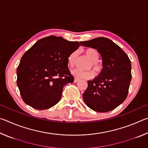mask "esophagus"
I'll return each instance as SVG.
<instances>
[{"mask_svg":"<svg viewBox=\"0 0 148 148\" xmlns=\"http://www.w3.org/2000/svg\"><path fill=\"white\" fill-rule=\"evenodd\" d=\"M79 80V78H77V77H74V82H75V83H76V82H77Z\"/></svg>","mask_w":148,"mask_h":148,"instance_id":"esophagus-1","label":"esophagus"}]
</instances>
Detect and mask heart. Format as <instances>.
I'll list each match as a JSON object with an SVG mask.
<instances>
[{
  "label": "heart",
  "instance_id": "obj_1",
  "mask_svg": "<svg viewBox=\"0 0 148 148\" xmlns=\"http://www.w3.org/2000/svg\"><path fill=\"white\" fill-rule=\"evenodd\" d=\"M86 56L92 61V66L95 71L97 73H100L102 70V65L97 61L99 58V51L96 49L94 48H87L84 51ZM77 53V51H74L70 54L68 57V65L72 68L74 66L76 63V59ZM72 74L77 77H82V78H91L94 76L95 73L92 70H87V71H84V70L76 69L72 71Z\"/></svg>",
  "mask_w": 148,
  "mask_h": 148
}]
</instances>
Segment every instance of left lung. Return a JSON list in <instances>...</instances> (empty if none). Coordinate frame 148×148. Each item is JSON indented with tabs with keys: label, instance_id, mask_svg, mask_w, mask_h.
Segmentation results:
<instances>
[{
	"label": "left lung",
	"instance_id": "1",
	"mask_svg": "<svg viewBox=\"0 0 148 148\" xmlns=\"http://www.w3.org/2000/svg\"><path fill=\"white\" fill-rule=\"evenodd\" d=\"M79 43L96 49L101 54L103 66L98 76L87 81L88 86L83 94L85 103L95 112L113 110L128 95L132 77L131 61L121 47L104 37Z\"/></svg>",
	"mask_w": 148,
	"mask_h": 148
}]
</instances>
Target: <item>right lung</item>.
Here are the masks:
<instances>
[{
    "label": "right lung",
    "instance_id": "obj_1",
    "mask_svg": "<svg viewBox=\"0 0 148 148\" xmlns=\"http://www.w3.org/2000/svg\"><path fill=\"white\" fill-rule=\"evenodd\" d=\"M79 46L78 42L49 36L24 53L17 69V85L25 103L40 110L58 103L64 86L74 82L68 57Z\"/></svg>",
    "mask_w": 148,
    "mask_h": 148
}]
</instances>
